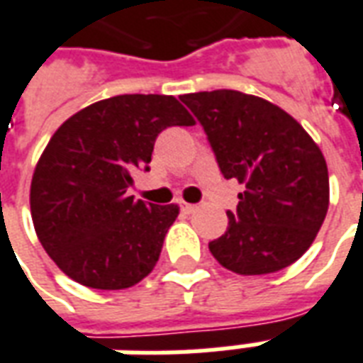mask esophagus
Returning a JSON list of instances; mask_svg holds the SVG:
<instances>
[{"label":"esophagus","instance_id":"obj_1","mask_svg":"<svg viewBox=\"0 0 363 363\" xmlns=\"http://www.w3.org/2000/svg\"><path fill=\"white\" fill-rule=\"evenodd\" d=\"M181 209H182V211H184V213H192V211H194V209H196V206H194V203L182 202L181 203Z\"/></svg>","mask_w":363,"mask_h":363}]
</instances>
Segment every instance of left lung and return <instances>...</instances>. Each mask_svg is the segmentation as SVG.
I'll return each instance as SVG.
<instances>
[{"mask_svg": "<svg viewBox=\"0 0 363 363\" xmlns=\"http://www.w3.org/2000/svg\"><path fill=\"white\" fill-rule=\"evenodd\" d=\"M181 99L200 121L223 177L246 186L209 252L238 275L294 264L329 208V173L318 144L286 111L257 96L213 90Z\"/></svg>", "mask_w": 363, "mask_h": 363, "instance_id": "1", "label": "left lung"}]
</instances>
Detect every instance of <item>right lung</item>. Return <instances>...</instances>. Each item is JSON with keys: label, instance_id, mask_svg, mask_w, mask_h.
I'll return each instance as SVG.
<instances>
[{"label": "right lung", "instance_id": "add662e5", "mask_svg": "<svg viewBox=\"0 0 363 363\" xmlns=\"http://www.w3.org/2000/svg\"><path fill=\"white\" fill-rule=\"evenodd\" d=\"M190 125L173 96L125 94L55 130L32 177L30 211L44 250L72 281L121 291L154 269L179 208L134 200L127 190L136 169L150 171L157 134Z\"/></svg>", "mask_w": 363, "mask_h": 363}]
</instances>
